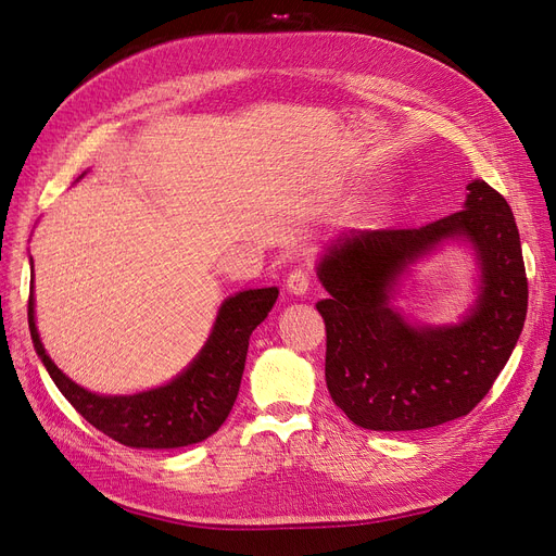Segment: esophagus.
I'll return each mask as SVG.
<instances>
[{"label":"esophagus","mask_w":556,"mask_h":556,"mask_svg":"<svg viewBox=\"0 0 556 556\" xmlns=\"http://www.w3.org/2000/svg\"><path fill=\"white\" fill-rule=\"evenodd\" d=\"M287 290L296 296H303L309 290V274L299 266V269L287 276Z\"/></svg>","instance_id":"1"}]
</instances>
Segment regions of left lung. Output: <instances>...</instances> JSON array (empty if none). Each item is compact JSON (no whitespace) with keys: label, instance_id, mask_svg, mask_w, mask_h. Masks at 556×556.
Instances as JSON below:
<instances>
[{"label":"left lung","instance_id":"left-lung-1","mask_svg":"<svg viewBox=\"0 0 556 556\" xmlns=\"http://www.w3.org/2000/svg\"><path fill=\"white\" fill-rule=\"evenodd\" d=\"M460 212L421 228L358 230L326 249V386L346 417L371 431H417L468 415L493 388L527 317V274L514 212L483 180ZM450 238L468 240L480 296L456 327H410L389 305L407 266Z\"/></svg>","mask_w":556,"mask_h":556}]
</instances>
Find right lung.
I'll return each instance as SVG.
<instances>
[{
  "label": "right lung",
  "instance_id": "1",
  "mask_svg": "<svg viewBox=\"0 0 556 556\" xmlns=\"http://www.w3.org/2000/svg\"><path fill=\"white\" fill-rule=\"evenodd\" d=\"M276 299L278 287L247 290L226 299L210 340L180 376L162 388L125 396L88 392L52 363L34 321V282L29 330L52 381L88 425L125 447L175 450L210 438L224 425L239 392L251 332L269 315Z\"/></svg>",
  "mask_w": 556,
  "mask_h": 556
}]
</instances>
